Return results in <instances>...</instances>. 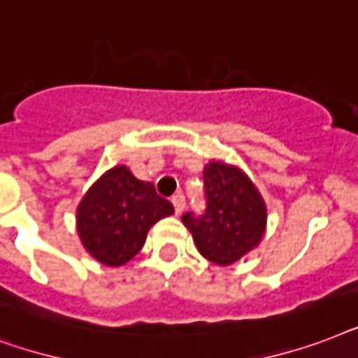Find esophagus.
Returning <instances> with one entry per match:
<instances>
[{"label": "esophagus", "mask_w": 358, "mask_h": 358, "mask_svg": "<svg viewBox=\"0 0 358 358\" xmlns=\"http://www.w3.org/2000/svg\"><path fill=\"white\" fill-rule=\"evenodd\" d=\"M171 203L176 207L177 215H181L182 210H185V196H182V194H176V196L171 198Z\"/></svg>", "instance_id": "1"}]
</instances>
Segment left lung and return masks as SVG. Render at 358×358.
<instances>
[{"label":"left lung","instance_id":"obj_1","mask_svg":"<svg viewBox=\"0 0 358 358\" xmlns=\"http://www.w3.org/2000/svg\"><path fill=\"white\" fill-rule=\"evenodd\" d=\"M207 207L203 215H182L196 248L217 265H231L262 243L267 229V205L245 171L222 160L203 168Z\"/></svg>","mask_w":358,"mask_h":358}]
</instances>
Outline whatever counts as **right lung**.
<instances>
[{"mask_svg": "<svg viewBox=\"0 0 358 358\" xmlns=\"http://www.w3.org/2000/svg\"><path fill=\"white\" fill-rule=\"evenodd\" d=\"M173 205L157 194L153 182L140 181L124 164L104 171L76 209V229L91 257L121 267L141 250L148 231Z\"/></svg>", "mask_w": 358, "mask_h": 358, "instance_id": "add662e5", "label": "right lung"}]
</instances>
